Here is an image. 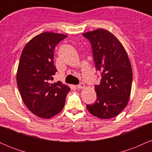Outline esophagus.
<instances>
[{
	"label": "esophagus",
	"mask_w": 152,
	"mask_h": 152,
	"mask_svg": "<svg viewBox=\"0 0 152 152\" xmlns=\"http://www.w3.org/2000/svg\"><path fill=\"white\" fill-rule=\"evenodd\" d=\"M77 88H85V84H84V83H80L79 85H78V86H77Z\"/></svg>",
	"instance_id": "obj_1"
}]
</instances>
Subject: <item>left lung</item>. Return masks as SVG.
Listing matches in <instances>:
<instances>
[{"label":"left lung","mask_w":152,"mask_h":152,"mask_svg":"<svg viewBox=\"0 0 152 152\" xmlns=\"http://www.w3.org/2000/svg\"><path fill=\"white\" fill-rule=\"evenodd\" d=\"M90 41L96 69L102 72L95 85L97 99L86 105L88 111L102 119L114 118L126 107L132 84V69L123 45L114 34L103 28L83 34Z\"/></svg>","instance_id":"8db88e82"}]
</instances>
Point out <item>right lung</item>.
Returning a JSON list of instances; mask_svg holds the SVG:
<instances>
[{
  "mask_svg": "<svg viewBox=\"0 0 152 152\" xmlns=\"http://www.w3.org/2000/svg\"><path fill=\"white\" fill-rule=\"evenodd\" d=\"M66 37L52 32L40 34L27 43L20 55L17 85L26 107L40 118H50L61 112L70 91L61 81L50 83L57 71L54 49Z\"/></svg>",
  "mask_w": 152,
  "mask_h": 152,
  "instance_id": "1",
  "label": "right lung"
}]
</instances>
